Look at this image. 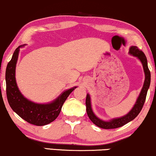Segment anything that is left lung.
Returning a JSON list of instances; mask_svg holds the SVG:
<instances>
[{"label":"left lung","instance_id":"1","mask_svg":"<svg viewBox=\"0 0 156 156\" xmlns=\"http://www.w3.org/2000/svg\"><path fill=\"white\" fill-rule=\"evenodd\" d=\"M129 55L132 56L137 57L141 62L144 68V71L145 74V80L144 85L141 89V91L139 94V96L137 98L135 104L131 108V110L124 116L119 117V118H114L110 119L109 121H104L102 119H99V117L96 116L94 113L92 108H91V97L89 94H87L86 98V106H87V113L88 115L89 118L90 120L94 123L98 127L104 129H116V128L123 126V125L126 124L127 123L130 122L132 120H133L138 114L141 111L144 104L146 101V98L147 95V92L150 87L151 84V72L148 67V62L146 55L142 51L138 50V48L136 46H131L129 48Z\"/></svg>","mask_w":156,"mask_h":156}]
</instances>
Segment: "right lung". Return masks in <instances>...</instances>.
I'll list each match as a JSON object with an SVG mask.
<instances>
[{"label":"right lung","mask_w":156,"mask_h":156,"mask_svg":"<svg viewBox=\"0 0 156 156\" xmlns=\"http://www.w3.org/2000/svg\"><path fill=\"white\" fill-rule=\"evenodd\" d=\"M25 45L23 44L16 48L6 67L5 82L8 101L13 112L27 122L35 126H44L57 119L67 98L77 87L66 89L55 100L47 104L35 103L25 98L19 90L16 80V68L20 48Z\"/></svg>","instance_id":"1"}]
</instances>
